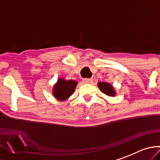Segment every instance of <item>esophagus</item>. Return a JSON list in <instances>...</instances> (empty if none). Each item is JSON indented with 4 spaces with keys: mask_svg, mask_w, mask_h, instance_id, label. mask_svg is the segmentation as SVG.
Wrapping results in <instances>:
<instances>
[{
    "mask_svg": "<svg viewBox=\"0 0 160 160\" xmlns=\"http://www.w3.org/2000/svg\"><path fill=\"white\" fill-rule=\"evenodd\" d=\"M83 82L84 83H92L93 82V80L92 79L85 78V79H83Z\"/></svg>",
    "mask_w": 160,
    "mask_h": 160,
    "instance_id": "1",
    "label": "esophagus"
}]
</instances>
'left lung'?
<instances>
[{
	"label": "left lung",
	"instance_id": "8db88e82",
	"mask_svg": "<svg viewBox=\"0 0 160 160\" xmlns=\"http://www.w3.org/2000/svg\"><path fill=\"white\" fill-rule=\"evenodd\" d=\"M98 87L100 88L102 92L104 93L108 96H114L116 95L114 88L111 85L110 83H106V82H99L98 83Z\"/></svg>",
	"mask_w": 160,
	"mask_h": 160
}]
</instances>
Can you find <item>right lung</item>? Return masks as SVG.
I'll use <instances>...</instances> for the list:
<instances>
[{
	"label": "right lung",
	"mask_w": 160,
	"mask_h": 160,
	"mask_svg": "<svg viewBox=\"0 0 160 160\" xmlns=\"http://www.w3.org/2000/svg\"><path fill=\"white\" fill-rule=\"evenodd\" d=\"M77 85V82L75 80H66L60 78L53 87V96L60 101L66 100L74 92Z\"/></svg>",
	"instance_id": "1"
}]
</instances>
